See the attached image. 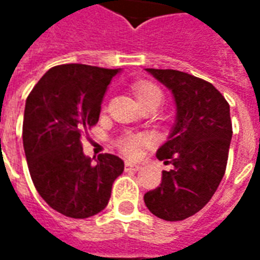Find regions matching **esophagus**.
<instances>
[{
	"mask_svg": "<svg viewBox=\"0 0 260 260\" xmlns=\"http://www.w3.org/2000/svg\"><path fill=\"white\" fill-rule=\"evenodd\" d=\"M142 167L139 164H134V163H129V161H126L125 163V171H139Z\"/></svg>",
	"mask_w": 260,
	"mask_h": 260,
	"instance_id": "esophagus-1",
	"label": "esophagus"
}]
</instances>
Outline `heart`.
Returning <instances> with one entry per match:
<instances>
[{"instance_id":"obj_1","label":"heart","mask_w":260,"mask_h":260,"mask_svg":"<svg viewBox=\"0 0 260 260\" xmlns=\"http://www.w3.org/2000/svg\"><path fill=\"white\" fill-rule=\"evenodd\" d=\"M134 90H135V96L138 99V102L145 103L149 100H160L161 102V91L158 90V87H156L152 83H135L134 85ZM149 143V136L143 135V134H128L119 138L117 141V146H118L119 152L128 156V157H136L139 156L141 149L145 145Z\"/></svg>"}]
</instances>
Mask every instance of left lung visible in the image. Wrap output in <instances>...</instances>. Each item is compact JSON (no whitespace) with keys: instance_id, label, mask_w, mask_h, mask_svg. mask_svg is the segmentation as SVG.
Listing matches in <instances>:
<instances>
[{"instance_id":"obj_1","label":"left lung","mask_w":260,"mask_h":260,"mask_svg":"<svg viewBox=\"0 0 260 260\" xmlns=\"http://www.w3.org/2000/svg\"><path fill=\"white\" fill-rule=\"evenodd\" d=\"M174 96L177 115L156 153L171 164L161 184L145 193L147 209L167 221L193 216L212 199L225 173L233 125L223 94L206 80L175 69L147 68Z\"/></svg>"}]
</instances>
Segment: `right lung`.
I'll return each instance as SVG.
<instances>
[{
  "instance_id": "add662e5",
  "label": "right lung",
  "mask_w": 260,
  "mask_h": 260,
  "mask_svg": "<svg viewBox=\"0 0 260 260\" xmlns=\"http://www.w3.org/2000/svg\"><path fill=\"white\" fill-rule=\"evenodd\" d=\"M121 69L83 64L48 69L27 96L23 149L31 181L50 207L86 218L107 206L124 161L110 153L87 157L82 136L97 124L107 86Z\"/></svg>"
}]
</instances>
